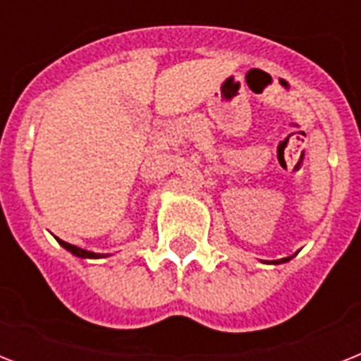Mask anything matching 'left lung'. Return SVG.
<instances>
[{
  "mask_svg": "<svg viewBox=\"0 0 361 361\" xmlns=\"http://www.w3.org/2000/svg\"><path fill=\"white\" fill-rule=\"evenodd\" d=\"M292 257H286V258H281V260H274V264H281V262H288Z\"/></svg>",
  "mask_w": 361,
  "mask_h": 361,
  "instance_id": "1",
  "label": "left lung"
}]
</instances>
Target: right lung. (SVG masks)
<instances>
[{
  "instance_id": "1",
  "label": "right lung",
  "mask_w": 361,
  "mask_h": 361,
  "mask_svg": "<svg viewBox=\"0 0 361 361\" xmlns=\"http://www.w3.org/2000/svg\"><path fill=\"white\" fill-rule=\"evenodd\" d=\"M59 245L65 247L67 251L73 252L75 257H80V258H103V257H109V255H99V252H92V251H86V249H80V247L76 245H71V243H67V241L63 240H58Z\"/></svg>"
}]
</instances>
